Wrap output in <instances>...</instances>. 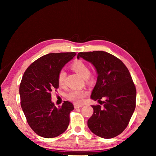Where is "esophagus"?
<instances>
[{
	"label": "esophagus",
	"mask_w": 156,
	"mask_h": 156,
	"mask_svg": "<svg viewBox=\"0 0 156 156\" xmlns=\"http://www.w3.org/2000/svg\"><path fill=\"white\" fill-rule=\"evenodd\" d=\"M83 106V105H77V104H75L74 105V107L75 108H80V107H82Z\"/></svg>",
	"instance_id": "1"
}]
</instances>
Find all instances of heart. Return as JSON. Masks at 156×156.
Segmentation results:
<instances>
[{"mask_svg":"<svg viewBox=\"0 0 156 156\" xmlns=\"http://www.w3.org/2000/svg\"><path fill=\"white\" fill-rule=\"evenodd\" d=\"M72 67L73 69L79 75L84 79H87L90 77V69L88 66L84 63L81 60H77L72 64ZM66 77V72L64 69H61L58 75V82L60 86L65 85ZM87 92L83 90L79 89H73L70 90L67 94V98L68 100L73 101L76 103H81L84 98L87 96Z\"/></svg>","mask_w":156,"mask_h":156,"instance_id":"heart-1","label":"heart"}]
</instances>
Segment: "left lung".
Masks as SVG:
<instances>
[{"mask_svg": "<svg viewBox=\"0 0 156 156\" xmlns=\"http://www.w3.org/2000/svg\"><path fill=\"white\" fill-rule=\"evenodd\" d=\"M79 58L96 68L98 78L90 98L103 103V107L92 105L89 129L102 138L115 137L126 128L136 106V88L129 70L120 59L105 51L81 52L77 55Z\"/></svg>", "mask_w": 156, "mask_h": 156, "instance_id": "1", "label": "left lung"}]
</instances>
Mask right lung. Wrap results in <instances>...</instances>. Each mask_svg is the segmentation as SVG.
Wrapping results in <instances>:
<instances>
[{"mask_svg":"<svg viewBox=\"0 0 156 156\" xmlns=\"http://www.w3.org/2000/svg\"><path fill=\"white\" fill-rule=\"evenodd\" d=\"M75 55V52L45 55L23 74L20 87L21 108L31 129L42 137H56L69 126L73 105L64 101L62 106L56 107L51 92L58 88L59 72Z\"/></svg>","mask_w":156,"mask_h":156,"instance_id":"right-lung-1","label":"right lung"}]
</instances>
